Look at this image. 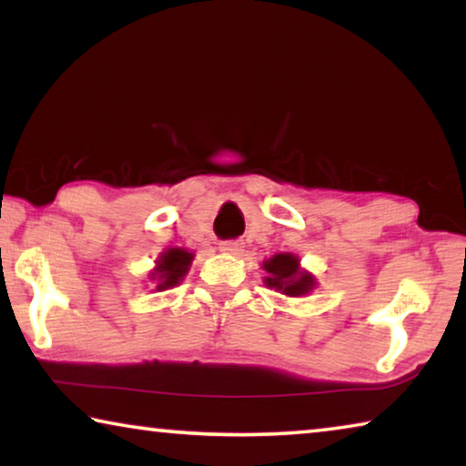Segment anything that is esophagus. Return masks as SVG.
<instances>
[{
    "instance_id": "obj_1",
    "label": "esophagus",
    "mask_w": 466,
    "mask_h": 466,
    "mask_svg": "<svg viewBox=\"0 0 466 466\" xmlns=\"http://www.w3.org/2000/svg\"><path fill=\"white\" fill-rule=\"evenodd\" d=\"M219 250L226 252V255H240V250H242V242H238V240H228V242H222V244H219Z\"/></svg>"
}]
</instances>
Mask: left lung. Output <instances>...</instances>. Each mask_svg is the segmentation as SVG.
Returning <instances> with one entry per match:
<instances>
[{
  "mask_svg": "<svg viewBox=\"0 0 466 466\" xmlns=\"http://www.w3.org/2000/svg\"><path fill=\"white\" fill-rule=\"evenodd\" d=\"M261 269L265 271V286L283 296L302 298L319 286L317 278L310 271L302 269L299 257L291 255V252H275L273 257L265 258Z\"/></svg>",
  "mask_w": 466,
  "mask_h": 466,
  "instance_id": "left-lung-1",
  "label": "left lung"
}]
</instances>
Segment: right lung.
<instances>
[{"label":"right lung","instance_id":"1","mask_svg":"<svg viewBox=\"0 0 466 466\" xmlns=\"http://www.w3.org/2000/svg\"><path fill=\"white\" fill-rule=\"evenodd\" d=\"M195 252L187 248H167L156 258V267L147 273V279L154 283V291H167L177 288L191 269Z\"/></svg>","mask_w":466,"mask_h":466}]
</instances>
